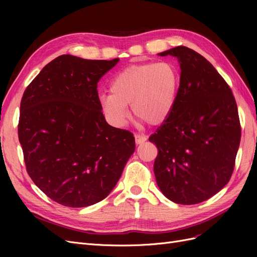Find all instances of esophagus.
Masks as SVG:
<instances>
[{
  "label": "esophagus",
  "mask_w": 257,
  "mask_h": 257,
  "mask_svg": "<svg viewBox=\"0 0 257 257\" xmlns=\"http://www.w3.org/2000/svg\"><path fill=\"white\" fill-rule=\"evenodd\" d=\"M147 136L145 135H135V142H136V145H142L144 144L146 141H147Z\"/></svg>",
  "instance_id": "esophagus-1"
}]
</instances>
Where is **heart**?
Here are the masks:
<instances>
[{"label":"heart","mask_w":257,"mask_h":257,"mask_svg":"<svg viewBox=\"0 0 257 257\" xmlns=\"http://www.w3.org/2000/svg\"><path fill=\"white\" fill-rule=\"evenodd\" d=\"M180 74L172 62H147L131 65L114 76L111 94L99 97V106L112 126H125L132 112L150 125H160L172 114Z\"/></svg>","instance_id":"obj_1"}]
</instances>
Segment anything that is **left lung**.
I'll list each match as a JSON object with an SVG mask.
<instances>
[{
	"label": "left lung",
	"mask_w": 257,
	"mask_h": 257,
	"mask_svg": "<svg viewBox=\"0 0 257 257\" xmlns=\"http://www.w3.org/2000/svg\"><path fill=\"white\" fill-rule=\"evenodd\" d=\"M180 64L174 110L150 136L158 147L155 180L169 200L195 205L219 193L235 166L241 128L228 84L203 56L184 46L159 53Z\"/></svg>",
	"instance_id": "left-lung-1"
}]
</instances>
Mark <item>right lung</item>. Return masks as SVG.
<instances>
[{
  "mask_svg": "<svg viewBox=\"0 0 257 257\" xmlns=\"http://www.w3.org/2000/svg\"><path fill=\"white\" fill-rule=\"evenodd\" d=\"M119 59L63 54L46 65L23 93L18 125L28 174L60 205H94L113 190L135 138L109 125L97 82Z\"/></svg>",
  "mask_w": 257,
  "mask_h": 257,
  "instance_id": "add662e5",
  "label": "right lung"
}]
</instances>
